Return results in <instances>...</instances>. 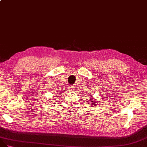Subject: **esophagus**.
<instances>
[{
	"label": "esophagus",
	"instance_id": "esophagus-1",
	"mask_svg": "<svg viewBox=\"0 0 147 147\" xmlns=\"http://www.w3.org/2000/svg\"><path fill=\"white\" fill-rule=\"evenodd\" d=\"M69 89L70 91H73V90H74V89H75L74 86H71V87H69Z\"/></svg>",
	"mask_w": 147,
	"mask_h": 147
}]
</instances>
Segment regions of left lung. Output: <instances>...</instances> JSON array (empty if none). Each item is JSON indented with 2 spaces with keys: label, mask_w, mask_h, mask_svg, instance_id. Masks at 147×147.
I'll return each instance as SVG.
<instances>
[{
  "label": "left lung",
  "mask_w": 147,
  "mask_h": 147,
  "mask_svg": "<svg viewBox=\"0 0 147 147\" xmlns=\"http://www.w3.org/2000/svg\"><path fill=\"white\" fill-rule=\"evenodd\" d=\"M90 100H93V97H92V98H91V99H90ZM97 102H95L94 101V103H91V104H92H92H94L93 105H94V106H96V105H97Z\"/></svg>",
  "instance_id": "left-lung-1"
}]
</instances>
